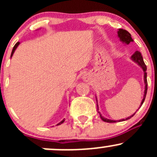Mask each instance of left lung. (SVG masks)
Returning a JSON list of instances; mask_svg holds the SVG:
<instances>
[{
  "label": "left lung",
  "instance_id": "8db88e82",
  "mask_svg": "<svg viewBox=\"0 0 157 157\" xmlns=\"http://www.w3.org/2000/svg\"><path fill=\"white\" fill-rule=\"evenodd\" d=\"M118 38L120 39V40H121V42H122L123 43L126 44V45H128L130 42H133V39H132V38H131V35L130 34L128 31H126V30H124V29H118ZM131 60H132L133 61H134L135 63H137V64H138V65L140 66V67H141L144 71V81L145 87H144V94L143 99H142L141 102H140V107L142 105H143L144 102L145 98H146L147 91V72H146L147 66H146V64H144V59H143V57H142V55H141V53H140V52H138V51H136V52L133 54L132 56H131ZM96 105H97L98 112L99 113L101 119H102L103 121H105V122L114 123V122H118V121H125V120L130 119V118H131V117L134 116V114H135V112H134V114H133V115H131V116L126 118L125 119H124V118H123V119H120V120H111V119H108V118H104L103 116H102L101 113L99 112V105H98L97 98L96 97ZM140 107H139V108H140Z\"/></svg>",
  "mask_w": 157,
  "mask_h": 157
}]
</instances>
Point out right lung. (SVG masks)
<instances>
[{"label":"right lung","mask_w":157,"mask_h":157,"mask_svg":"<svg viewBox=\"0 0 157 157\" xmlns=\"http://www.w3.org/2000/svg\"><path fill=\"white\" fill-rule=\"evenodd\" d=\"M20 45V42H17V43H16V45H14V47H13V50H12V52H11V55H10V58H12V56H13V53H14V52H15V50H16V49H17V47H18V45ZM64 119H63L62 120V121H60V122L59 123H58V124H57V125H59V124H62V123L63 122H64Z\"/></svg>","instance_id":"add662e5"}]
</instances>
